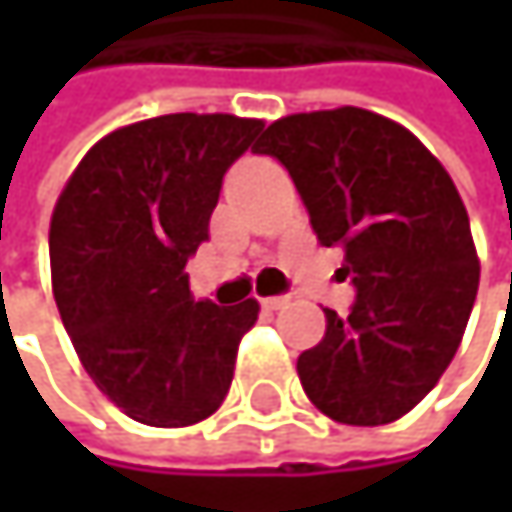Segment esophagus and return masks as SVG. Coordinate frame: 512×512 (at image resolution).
<instances>
[{"mask_svg": "<svg viewBox=\"0 0 512 512\" xmlns=\"http://www.w3.org/2000/svg\"><path fill=\"white\" fill-rule=\"evenodd\" d=\"M287 305H290V296H269V299H263V308H269V311H281Z\"/></svg>", "mask_w": 512, "mask_h": 512, "instance_id": "obj_1", "label": "esophagus"}]
</instances>
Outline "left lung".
<instances>
[{"label": "left lung", "instance_id": "obj_1", "mask_svg": "<svg viewBox=\"0 0 512 512\" xmlns=\"http://www.w3.org/2000/svg\"><path fill=\"white\" fill-rule=\"evenodd\" d=\"M255 151L290 171L356 287L350 314L326 308L323 341L296 361L308 400L353 427L403 418L448 370L480 281L451 174L406 127L356 106L287 115Z\"/></svg>", "mask_w": 512, "mask_h": 512}]
</instances>
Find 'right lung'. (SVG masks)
<instances>
[{"label": "right lung", "instance_id": "add662e5", "mask_svg": "<svg viewBox=\"0 0 512 512\" xmlns=\"http://www.w3.org/2000/svg\"><path fill=\"white\" fill-rule=\"evenodd\" d=\"M263 121L159 115L100 139L70 174L50 222L52 293L94 385L133 421L189 427L234 379L255 299L195 302L186 260L210 240L225 171Z\"/></svg>", "mask_w": 512, "mask_h": 512}]
</instances>
